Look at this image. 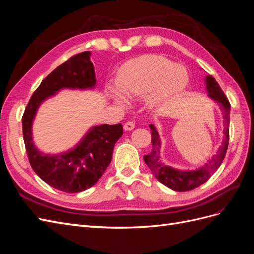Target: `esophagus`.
<instances>
[{
  "label": "esophagus",
  "instance_id": "1",
  "mask_svg": "<svg viewBox=\"0 0 254 254\" xmlns=\"http://www.w3.org/2000/svg\"><path fill=\"white\" fill-rule=\"evenodd\" d=\"M134 127H135L134 123L131 122V121H129V122H127V123H125V124H124V130H125V131H131V130L134 129Z\"/></svg>",
  "mask_w": 254,
  "mask_h": 254
}]
</instances>
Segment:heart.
<instances>
[{"label": "heart", "instance_id": "heart-1", "mask_svg": "<svg viewBox=\"0 0 254 254\" xmlns=\"http://www.w3.org/2000/svg\"><path fill=\"white\" fill-rule=\"evenodd\" d=\"M189 81V72L183 65L160 56H145L123 66L117 83H107L106 93L122 109L129 105L127 97L144 95L146 108L158 111L181 94Z\"/></svg>", "mask_w": 254, "mask_h": 254}]
</instances>
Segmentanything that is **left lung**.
Returning a JSON list of instances; mask_svg holds the SVG:
<instances>
[{"label":"left lung","instance_id":"1","mask_svg":"<svg viewBox=\"0 0 254 254\" xmlns=\"http://www.w3.org/2000/svg\"><path fill=\"white\" fill-rule=\"evenodd\" d=\"M205 90L207 96L213 102H216L222 112V119H224V139L221 145L216 151V155H213L206 162L194 168V170H180L170 165H166L161 159V146L162 141L155 125H149L151 129V143L152 150L148 155L144 156L145 163L148 165L151 173L156 176V178L164 184L165 187L177 191H186L194 190L195 188L201 186L202 183L207 181V179L216 172L222 161L225 159L226 152L229 144V125H230V110L231 106L226 97L225 93L219 87L218 82L215 80L211 75H206L204 78Z\"/></svg>","mask_w":254,"mask_h":254}]
</instances>
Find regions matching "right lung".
<instances>
[{"label": "right lung", "mask_w": 254, "mask_h": 254, "mask_svg": "<svg viewBox=\"0 0 254 254\" xmlns=\"http://www.w3.org/2000/svg\"><path fill=\"white\" fill-rule=\"evenodd\" d=\"M96 77L91 53L83 52L60 64L30 97L22 118L23 139L35 173L52 188L79 193L93 187L109 166L115 143L123 135L122 124L92 126L72 148L43 152L34 142L33 124L40 106L61 90H94Z\"/></svg>", "instance_id": "1"}]
</instances>
